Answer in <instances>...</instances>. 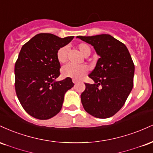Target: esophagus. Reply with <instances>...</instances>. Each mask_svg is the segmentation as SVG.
Wrapping results in <instances>:
<instances>
[{
  "mask_svg": "<svg viewBox=\"0 0 153 153\" xmlns=\"http://www.w3.org/2000/svg\"><path fill=\"white\" fill-rule=\"evenodd\" d=\"M73 83H77V82H78V81L77 80H75V79H73Z\"/></svg>",
  "mask_w": 153,
  "mask_h": 153,
  "instance_id": "esophagus-1",
  "label": "esophagus"
}]
</instances>
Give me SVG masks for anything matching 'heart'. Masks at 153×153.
I'll return each instance as SVG.
<instances>
[{
  "mask_svg": "<svg viewBox=\"0 0 153 153\" xmlns=\"http://www.w3.org/2000/svg\"><path fill=\"white\" fill-rule=\"evenodd\" d=\"M78 49L82 55L88 57L91 54V48L87 44L80 43L78 45ZM57 59L61 64L65 63L67 60V47H62L59 48L57 52ZM88 68L85 65H74L68 64L65 65L61 70L62 76L65 78H71L75 80H80L85 76L87 73Z\"/></svg>",
  "mask_w": 153,
  "mask_h": 153,
  "instance_id": "1",
  "label": "heart"
}]
</instances>
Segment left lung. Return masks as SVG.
<instances>
[{
    "instance_id": "obj_1",
    "label": "left lung",
    "mask_w": 153,
    "mask_h": 153,
    "mask_svg": "<svg viewBox=\"0 0 153 153\" xmlns=\"http://www.w3.org/2000/svg\"><path fill=\"white\" fill-rule=\"evenodd\" d=\"M77 38L94 46L100 57L88 75L94 83H85L80 96L84 109L96 118L112 117L124 106L132 90L134 65L130 54L124 44L109 34Z\"/></svg>"
}]
</instances>
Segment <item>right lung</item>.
<instances>
[{
	"mask_svg": "<svg viewBox=\"0 0 153 153\" xmlns=\"http://www.w3.org/2000/svg\"><path fill=\"white\" fill-rule=\"evenodd\" d=\"M73 38L42 33L22 47L15 64V89L22 107L31 117L44 120L60 111L65 94L74 83L71 78L56 80L60 75L57 52Z\"/></svg>",
	"mask_w": 153,
	"mask_h": 153,
	"instance_id": "obj_1",
	"label": "right lung"
}]
</instances>
